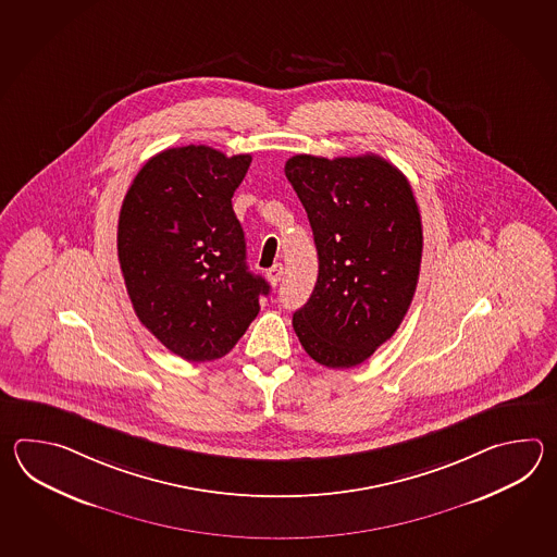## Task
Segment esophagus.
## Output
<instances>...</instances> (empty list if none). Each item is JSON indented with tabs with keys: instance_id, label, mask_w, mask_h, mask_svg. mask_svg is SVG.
I'll return each instance as SVG.
<instances>
[{
	"instance_id": "obj_1",
	"label": "esophagus",
	"mask_w": 557,
	"mask_h": 557,
	"mask_svg": "<svg viewBox=\"0 0 557 557\" xmlns=\"http://www.w3.org/2000/svg\"><path fill=\"white\" fill-rule=\"evenodd\" d=\"M267 278H269V283L273 284V286L281 283V278H283V264L276 262L274 267H271V269L267 271Z\"/></svg>"
}]
</instances>
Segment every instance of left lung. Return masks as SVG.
<instances>
[{
    "label": "left lung",
    "mask_w": 557,
    "mask_h": 557,
    "mask_svg": "<svg viewBox=\"0 0 557 557\" xmlns=\"http://www.w3.org/2000/svg\"><path fill=\"white\" fill-rule=\"evenodd\" d=\"M284 173L319 250L314 290L293 317L296 336L322 367H358L414 298L424 243L414 193L379 154H295Z\"/></svg>",
    "instance_id": "left-lung-1"
}]
</instances>
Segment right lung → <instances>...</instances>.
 I'll return each mask as SVG.
<instances>
[{"label": "right lung", "mask_w": 557, "mask_h": 557, "mask_svg": "<svg viewBox=\"0 0 557 557\" xmlns=\"http://www.w3.org/2000/svg\"><path fill=\"white\" fill-rule=\"evenodd\" d=\"M250 161L207 145L166 149L141 166L121 205L119 264L133 310L189 362L231 352L271 290L247 267L231 202Z\"/></svg>", "instance_id": "1"}]
</instances>
